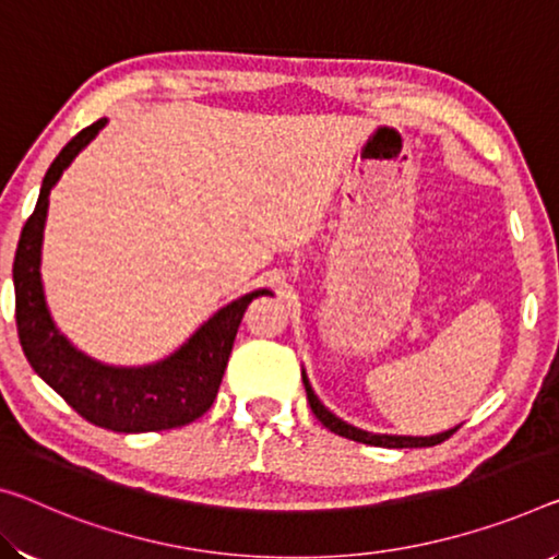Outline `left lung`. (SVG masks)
<instances>
[{"label": "left lung", "instance_id": "left-lung-1", "mask_svg": "<svg viewBox=\"0 0 559 559\" xmlns=\"http://www.w3.org/2000/svg\"><path fill=\"white\" fill-rule=\"evenodd\" d=\"M302 382H305V392H307V400H309V407H312L314 417L320 419V423L330 429V432L340 435V437H347V440H355V442H362V444H372V448H390V450H402V448H432V444H440L448 440V437L454 432L457 427L448 429V432H437V435H429V437H409V435H377V432H367V429H359L355 425L345 423V419L334 415L328 407L322 405L320 397H317L312 384H309V377L302 369Z\"/></svg>", "mask_w": 559, "mask_h": 559}]
</instances>
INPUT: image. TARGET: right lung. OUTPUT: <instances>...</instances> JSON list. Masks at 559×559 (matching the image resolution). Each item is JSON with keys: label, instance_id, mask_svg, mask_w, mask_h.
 Masks as SVG:
<instances>
[{"label": "right lung", "instance_id": "right-lung-1", "mask_svg": "<svg viewBox=\"0 0 559 559\" xmlns=\"http://www.w3.org/2000/svg\"><path fill=\"white\" fill-rule=\"evenodd\" d=\"M105 124L107 119H99L76 134L41 179L37 207L22 229L14 254L16 332L34 372L87 423L111 432H159L190 425L212 407L247 305L272 292L254 289L217 309L190 334V340L159 362L117 367L76 349L57 330L47 307L41 285V242L51 187Z\"/></svg>", "mask_w": 559, "mask_h": 559}]
</instances>
